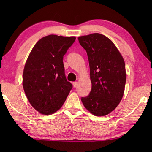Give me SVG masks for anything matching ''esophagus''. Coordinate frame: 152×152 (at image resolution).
Instances as JSON below:
<instances>
[{
  "label": "esophagus",
  "instance_id": "esophagus-1",
  "mask_svg": "<svg viewBox=\"0 0 152 152\" xmlns=\"http://www.w3.org/2000/svg\"><path fill=\"white\" fill-rule=\"evenodd\" d=\"M72 84H73L74 88H76V87L78 86V82H74L72 83Z\"/></svg>",
  "mask_w": 152,
  "mask_h": 152
}]
</instances>
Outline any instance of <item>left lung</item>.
<instances>
[{"label":"left lung","instance_id":"8db88e82","mask_svg":"<svg viewBox=\"0 0 152 152\" xmlns=\"http://www.w3.org/2000/svg\"><path fill=\"white\" fill-rule=\"evenodd\" d=\"M88 57L91 90L82 97L88 111L96 116L108 114L123 97L126 82L125 64L121 55L108 38L99 33L78 37Z\"/></svg>","mask_w":152,"mask_h":152}]
</instances>
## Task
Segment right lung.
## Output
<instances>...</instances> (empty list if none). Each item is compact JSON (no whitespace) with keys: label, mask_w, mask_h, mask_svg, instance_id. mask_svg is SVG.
I'll use <instances>...</instances> for the list:
<instances>
[{"label":"right lung","mask_w":152,"mask_h":152,"mask_svg":"<svg viewBox=\"0 0 152 152\" xmlns=\"http://www.w3.org/2000/svg\"><path fill=\"white\" fill-rule=\"evenodd\" d=\"M76 38L51 34L34 45L25 63L23 87L32 106L41 114L57 111L72 89L64 73L63 56Z\"/></svg>","instance_id":"right-lung-1"}]
</instances>
